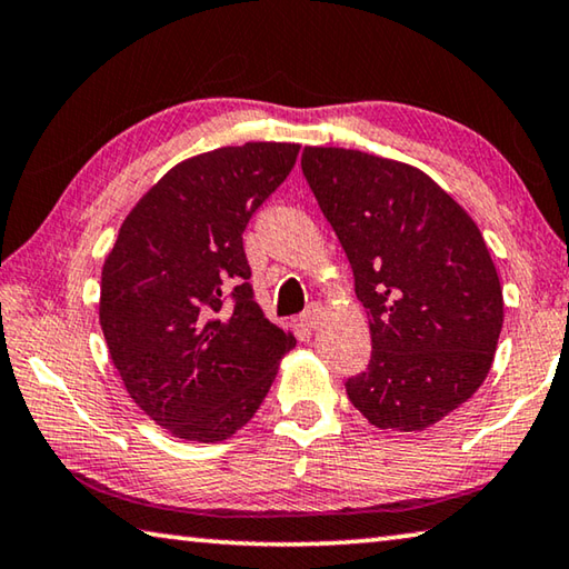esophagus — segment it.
<instances>
[{
    "label": "esophagus",
    "mask_w": 569,
    "mask_h": 569,
    "mask_svg": "<svg viewBox=\"0 0 569 569\" xmlns=\"http://www.w3.org/2000/svg\"><path fill=\"white\" fill-rule=\"evenodd\" d=\"M319 319H321V309H319V306H311V309L303 311L301 327H303L306 331H313V329L319 327Z\"/></svg>",
    "instance_id": "1"
}]
</instances>
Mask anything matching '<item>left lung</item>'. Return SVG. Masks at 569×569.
<instances>
[{
    "instance_id": "8db88e82",
    "label": "left lung",
    "mask_w": 569,
    "mask_h": 569,
    "mask_svg": "<svg viewBox=\"0 0 569 569\" xmlns=\"http://www.w3.org/2000/svg\"><path fill=\"white\" fill-rule=\"evenodd\" d=\"M301 169L369 317L372 357L345 382L351 405L382 430L436 426L479 390L501 333V283L481 230L402 161L306 147Z\"/></svg>"
}]
</instances>
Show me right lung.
<instances>
[{
    "instance_id": "right-lung-1",
    "label": "right lung",
    "mask_w": 569,
    "mask_h": 569,
    "mask_svg": "<svg viewBox=\"0 0 569 569\" xmlns=\"http://www.w3.org/2000/svg\"><path fill=\"white\" fill-rule=\"evenodd\" d=\"M299 143L248 141L169 169L123 220L101 273V329L133 402L214 443L256 415L293 333L256 303L242 232Z\"/></svg>"
}]
</instances>
